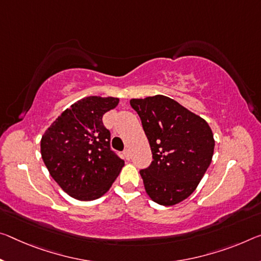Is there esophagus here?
<instances>
[{"label": "esophagus", "instance_id": "1", "mask_svg": "<svg viewBox=\"0 0 261 261\" xmlns=\"http://www.w3.org/2000/svg\"><path fill=\"white\" fill-rule=\"evenodd\" d=\"M123 154H124V156H125L126 160H130V159H131V154H130V151H129V150L124 151Z\"/></svg>", "mask_w": 261, "mask_h": 261}]
</instances>
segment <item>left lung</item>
<instances>
[{
    "mask_svg": "<svg viewBox=\"0 0 261 261\" xmlns=\"http://www.w3.org/2000/svg\"><path fill=\"white\" fill-rule=\"evenodd\" d=\"M142 119L153 160L140 171L146 194L155 203L171 206L193 194L212 163L215 139L200 116L164 95L132 98Z\"/></svg>",
    "mask_w": 261,
    "mask_h": 261,
    "instance_id": "left-lung-1",
    "label": "left lung"
}]
</instances>
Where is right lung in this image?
I'll return each instance as SVG.
<instances>
[{
    "mask_svg": "<svg viewBox=\"0 0 261 261\" xmlns=\"http://www.w3.org/2000/svg\"><path fill=\"white\" fill-rule=\"evenodd\" d=\"M117 97L87 96L64 110L44 132L41 158L49 175L69 196L92 201L108 192L124 166L110 150L102 117Z\"/></svg>",
    "mask_w": 261,
    "mask_h": 261,
    "instance_id": "add662e5",
    "label": "right lung"
}]
</instances>
